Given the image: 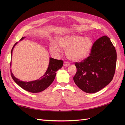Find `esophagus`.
<instances>
[{
	"label": "esophagus",
	"mask_w": 125,
	"mask_h": 125,
	"mask_svg": "<svg viewBox=\"0 0 125 125\" xmlns=\"http://www.w3.org/2000/svg\"><path fill=\"white\" fill-rule=\"evenodd\" d=\"M70 65V63L69 62H63V66L65 67H68V66H69Z\"/></svg>",
	"instance_id": "obj_1"
}]
</instances>
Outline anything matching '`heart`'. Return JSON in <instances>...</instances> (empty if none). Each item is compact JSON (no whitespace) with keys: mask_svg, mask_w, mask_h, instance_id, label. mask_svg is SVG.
I'll use <instances>...</instances> for the list:
<instances>
[{"mask_svg":"<svg viewBox=\"0 0 125 125\" xmlns=\"http://www.w3.org/2000/svg\"><path fill=\"white\" fill-rule=\"evenodd\" d=\"M93 41L90 37L71 34L60 36L58 38V44L52 41L50 45L51 52L58 55L60 52V47L66 50L67 57L73 61L83 59L91 52Z\"/></svg>","mask_w":125,"mask_h":125,"instance_id":"1","label":"heart"}]
</instances>
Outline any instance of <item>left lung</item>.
I'll use <instances>...</instances> for the list:
<instances>
[{
	"label": "left lung",
	"instance_id": "obj_1",
	"mask_svg": "<svg viewBox=\"0 0 125 125\" xmlns=\"http://www.w3.org/2000/svg\"><path fill=\"white\" fill-rule=\"evenodd\" d=\"M116 60V51L109 37H100L93 43L90 56L82 62L75 63V84L86 93L99 91L113 80Z\"/></svg>",
	"mask_w": 125,
	"mask_h": 125
}]
</instances>
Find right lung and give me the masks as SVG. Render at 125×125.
<instances>
[{"label": "right lung", "instance_id": "1", "mask_svg": "<svg viewBox=\"0 0 125 125\" xmlns=\"http://www.w3.org/2000/svg\"><path fill=\"white\" fill-rule=\"evenodd\" d=\"M25 38V37H22L20 40H22ZM17 42L14 45L12 50H11V55H12V51L15 45L17 44ZM11 65V62H10V66ZM63 66V61L62 60H57L52 58H50V62L48 68L44 74L42 76L40 79L36 80L25 82L22 81L19 79L16 78L14 76V75L11 71V75L12 77L13 80L16 83L19 85L22 89L27 91L28 92L32 93H39L43 91L50 86L52 82L54 80L56 71L58 69H60Z\"/></svg>", "mask_w": 125, "mask_h": 125}]
</instances>
